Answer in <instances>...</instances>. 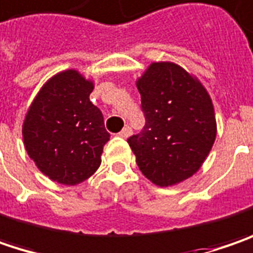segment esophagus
<instances>
[{
    "label": "esophagus",
    "instance_id": "1",
    "mask_svg": "<svg viewBox=\"0 0 253 253\" xmlns=\"http://www.w3.org/2000/svg\"><path fill=\"white\" fill-rule=\"evenodd\" d=\"M130 134H131V128H130L128 126L125 127V128H123V130H122V131L119 133V136H120V137H123V138H127L128 136H130Z\"/></svg>",
    "mask_w": 253,
    "mask_h": 253
}]
</instances>
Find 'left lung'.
<instances>
[{
    "mask_svg": "<svg viewBox=\"0 0 253 253\" xmlns=\"http://www.w3.org/2000/svg\"><path fill=\"white\" fill-rule=\"evenodd\" d=\"M143 130L127 138L140 171L169 187L200 170L216 136L214 106L205 87L181 66L151 63L137 81Z\"/></svg>",
    "mask_w": 253,
    "mask_h": 253,
    "instance_id": "left-lung-1",
    "label": "left lung"
}]
</instances>
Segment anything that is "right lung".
<instances>
[{"label":"right lung","instance_id":"right-lung-1","mask_svg":"<svg viewBox=\"0 0 253 253\" xmlns=\"http://www.w3.org/2000/svg\"><path fill=\"white\" fill-rule=\"evenodd\" d=\"M93 82L65 71L42 86L25 116L22 137L28 156L50 180L76 185L102 163L106 131L102 112L90 102Z\"/></svg>","mask_w":253,"mask_h":253}]
</instances>
